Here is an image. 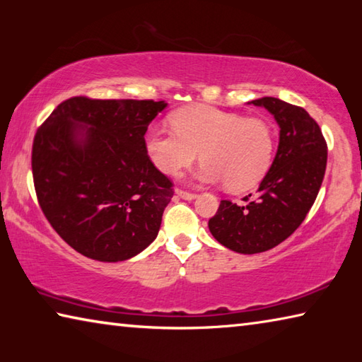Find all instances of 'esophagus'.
<instances>
[{
    "label": "esophagus",
    "mask_w": 362,
    "mask_h": 362,
    "mask_svg": "<svg viewBox=\"0 0 362 362\" xmlns=\"http://www.w3.org/2000/svg\"><path fill=\"white\" fill-rule=\"evenodd\" d=\"M175 193L179 194L180 198H183V199H188V201H192V199H194V198H196V193L185 192V189H180V188H177V189H175Z\"/></svg>",
    "instance_id": "1"
}]
</instances>
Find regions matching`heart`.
<instances>
[{
    "label": "heart",
    "instance_id": "b5f03b06",
    "mask_svg": "<svg viewBox=\"0 0 362 362\" xmlns=\"http://www.w3.org/2000/svg\"><path fill=\"white\" fill-rule=\"evenodd\" d=\"M170 121L174 131L150 127L144 137L146 155L163 174H179L199 151V180L225 182L231 192H244L255 187L272 164L274 134L265 119L193 105L175 112Z\"/></svg>",
    "mask_w": 362,
    "mask_h": 362
}]
</instances>
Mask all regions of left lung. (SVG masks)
<instances>
[{
    "label": "left lung",
    "mask_w": 362,
    "mask_h": 362,
    "mask_svg": "<svg viewBox=\"0 0 362 362\" xmlns=\"http://www.w3.org/2000/svg\"><path fill=\"white\" fill-rule=\"evenodd\" d=\"M265 107L279 124L274 161L259 192L246 204L228 199L209 220L212 236L235 252L259 254L273 249L296 231L310 212L326 174L327 144L306 110L274 97L252 100Z\"/></svg>",
    "instance_id": "1"
}]
</instances>
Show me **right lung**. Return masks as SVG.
Wrapping results in <instances>:
<instances>
[{
    "instance_id": "add662e5",
    "label": "right lung",
    "mask_w": 362,
    "mask_h": 362,
    "mask_svg": "<svg viewBox=\"0 0 362 362\" xmlns=\"http://www.w3.org/2000/svg\"><path fill=\"white\" fill-rule=\"evenodd\" d=\"M164 100L59 103L33 139L32 170L42 214L76 252L122 262L155 240L174 183L153 166L145 132Z\"/></svg>"
}]
</instances>
